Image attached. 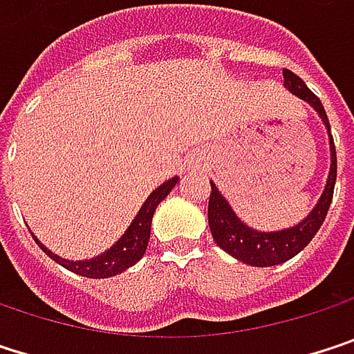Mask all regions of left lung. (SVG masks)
I'll return each instance as SVG.
<instances>
[{"label": "left lung", "mask_w": 354, "mask_h": 354, "mask_svg": "<svg viewBox=\"0 0 354 354\" xmlns=\"http://www.w3.org/2000/svg\"><path fill=\"white\" fill-rule=\"evenodd\" d=\"M283 77H285V88H289V92H293L295 96H299L301 100L310 102L316 108L326 129L330 131L326 110L322 106L318 96L304 84V80L289 69H283ZM330 153H332L330 174H328V182L319 196L318 205L299 225H295L291 230H283V232L264 234V232L250 230L236 217V213L232 211L227 201L219 194L217 186L211 182L207 215H209V227H211V234H213V240L217 242V246L225 250L230 256H234L246 264H252V266H274V264L287 262L289 258L299 254L318 234V230L328 215L330 203H332L334 184H336V149H334L332 135H330Z\"/></svg>", "instance_id": "1"}]
</instances>
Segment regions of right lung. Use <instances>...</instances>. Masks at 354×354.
<instances>
[{
  "label": "right lung",
  "mask_w": 354,
  "mask_h": 354,
  "mask_svg": "<svg viewBox=\"0 0 354 354\" xmlns=\"http://www.w3.org/2000/svg\"><path fill=\"white\" fill-rule=\"evenodd\" d=\"M178 178H172L168 182H164L160 188H156L147 201L143 203V207L139 209L137 217L133 219V223L129 225V230L124 232V236L110 248L108 252H104L102 256L98 258H92V260H82V262H73V260H65V258H59L57 254H53L50 250L42 246L38 240L36 244L42 248V252L53 258L55 262H59L61 266H65L67 270L75 272V274H82V277H88V279H106V277H114L122 270H127L129 266H133L147 250L149 244V234H151V219H153V213H156V207L170 194V190L176 186Z\"/></svg>",
  "instance_id": "1"
}]
</instances>
